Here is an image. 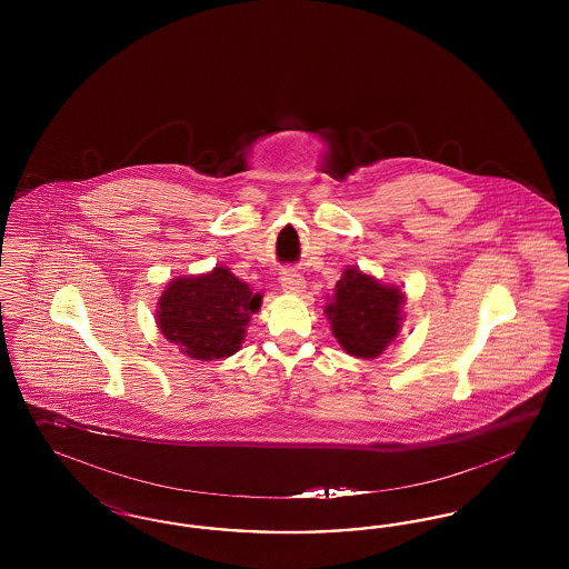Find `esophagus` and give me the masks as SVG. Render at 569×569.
<instances>
[{"instance_id":"obj_1","label":"esophagus","mask_w":569,"mask_h":569,"mask_svg":"<svg viewBox=\"0 0 569 569\" xmlns=\"http://www.w3.org/2000/svg\"><path fill=\"white\" fill-rule=\"evenodd\" d=\"M279 283H281L283 292H288V295H300V292L305 290V279H302V274L297 271L281 272Z\"/></svg>"}]
</instances>
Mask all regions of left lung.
Instances as JSON below:
<instances>
[{
	"label": "left lung",
	"instance_id": "left-lung-1",
	"mask_svg": "<svg viewBox=\"0 0 569 569\" xmlns=\"http://www.w3.org/2000/svg\"><path fill=\"white\" fill-rule=\"evenodd\" d=\"M406 295L383 286L358 267L346 269L326 305V318L339 346L356 358H378L397 339Z\"/></svg>",
	"mask_w": 569,
	"mask_h": 569
}]
</instances>
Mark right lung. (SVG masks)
<instances>
[{"instance_id":"obj_1","label":"right lung","mask_w":569,"mask_h":569,"mask_svg":"<svg viewBox=\"0 0 569 569\" xmlns=\"http://www.w3.org/2000/svg\"><path fill=\"white\" fill-rule=\"evenodd\" d=\"M262 305V295L216 267L198 277L168 283L158 302V326L163 337L193 360L228 358L241 350L249 316Z\"/></svg>"}]
</instances>
